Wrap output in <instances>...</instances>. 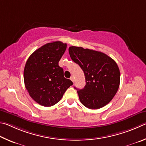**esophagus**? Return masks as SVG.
<instances>
[{
  "label": "esophagus",
  "mask_w": 146,
  "mask_h": 146,
  "mask_svg": "<svg viewBox=\"0 0 146 146\" xmlns=\"http://www.w3.org/2000/svg\"><path fill=\"white\" fill-rule=\"evenodd\" d=\"M70 80H71L72 81V82L74 83V78L72 77H72H70Z\"/></svg>",
  "instance_id": "1"
}]
</instances>
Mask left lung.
<instances>
[{"mask_svg":"<svg viewBox=\"0 0 146 146\" xmlns=\"http://www.w3.org/2000/svg\"><path fill=\"white\" fill-rule=\"evenodd\" d=\"M72 61L84 72L86 85L77 89L81 103L89 109H99L111 101L120 85V70L113 59L103 52L81 47L68 48Z\"/></svg>","mask_w":146,"mask_h":146,"instance_id":"8db88e82","label":"left lung"}]
</instances>
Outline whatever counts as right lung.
<instances>
[{"mask_svg":"<svg viewBox=\"0 0 146 146\" xmlns=\"http://www.w3.org/2000/svg\"><path fill=\"white\" fill-rule=\"evenodd\" d=\"M66 43L56 41L42 46L29 56L24 70L25 86L35 101L43 106L56 104L73 85L58 65Z\"/></svg>","mask_w":146,"mask_h":146,"instance_id":"add662e5","label":"right lung"}]
</instances>
